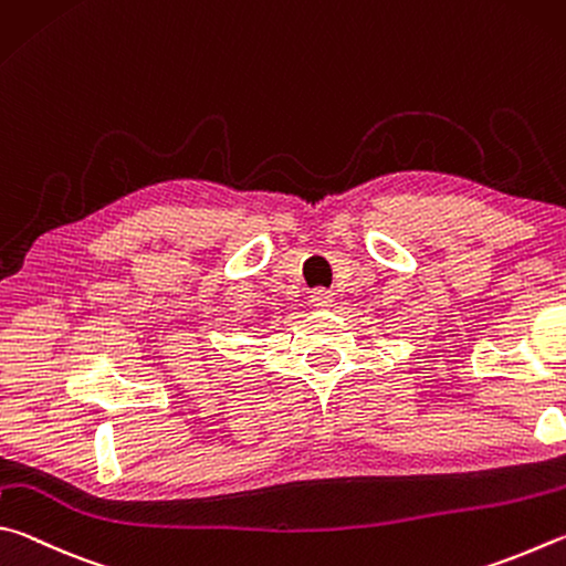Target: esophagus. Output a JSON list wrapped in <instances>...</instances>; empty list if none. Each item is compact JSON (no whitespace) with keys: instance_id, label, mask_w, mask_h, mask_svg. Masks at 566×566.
I'll return each instance as SVG.
<instances>
[{"instance_id":"34e87169","label":"esophagus","mask_w":566,"mask_h":566,"mask_svg":"<svg viewBox=\"0 0 566 566\" xmlns=\"http://www.w3.org/2000/svg\"><path fill=\"white\" fill-rule=\"evenodd\" d=\"M311 303L315 305V308H328V305L333 303V293L325 289H315L311 295Z\"/></svg>"}]
</instances>
